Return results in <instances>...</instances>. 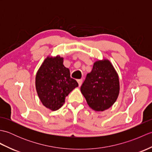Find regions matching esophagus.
Instances as JSON below:
<instances>
[{
  "label": "esophagus",
  "mask_w": 152,
  "mask_h": 152,
  "mask_svg": "<svg viewBox=\"0 0 152 152\" xmlns=\"http://www.w3.org/2000/svg\"><path fill=\"white\" fill-rule=\"evenodd\" d=\"M77 82H78V85H79V86L80 87V86H82V84L83 80H82V79H78V80H77Z\"/></svg>",
  "instance_id": "1"
}]
</instances>
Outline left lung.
I'll use <instances>...</instances> for the list:
<instances>
[{"label":"left lung","mask_w":152,"mask_h":152,"mask_svg":"<svg viewBox=\"0 0 152 152\" xmlns=\"http://www.w3.org/2000/svg\"><path fill=\"white\" fill-rule=\"evenodd\" d=\"M120 86L118 72L108 59L97 60L81 86V92L91 108L102 112L117 100Z\"/></svg>","instance_id":"left-lung-1"}]
</instances>
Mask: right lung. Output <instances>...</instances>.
Segmentation results:
<instances>
[{
  "mask_svg": "<svg viewBox=\"0 0 152 152\" xmlns=\"http://www.w3.org/2000/svg\"><path fill=\"white\" fill-rule=\"evenodd\" d=\"M35 87L42 104L56 111L62 107L66 96L78 83L70 78V70L63 64V57L57 55L44 59L37 72Z\"/></svg>",
  "mask_w": 152,
  "mask_h": 152,
  "instance_id": "1",
  "label": "right lung"
}]
</instances>
